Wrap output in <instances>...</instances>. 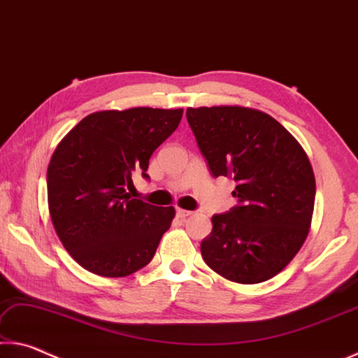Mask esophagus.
I'll list each match as a JSON object with an SVG mask.
<instances>
[{
	"instance_id": "1",
	"label": "esophagus",
	"mask_w": 358,
	"mask_h": 358,
	"mask_svg": "<svg viewBox=\"0 0 358 358\" xmlns=\"http://www.w3.org/2000/svg\"><path fill=\"white\" fill-rule=\"evenodd\" d=\"M192 214H193L192 210H185V209H180V208L176 209V215H178L179 219H185V217H189V215H192Z\"/></svg>"
}]
</instances>
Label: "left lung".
I'll return each mask as SVG.
<instances>
[{"mask_svg":"<svg viewBox=\"0 0 358 358\" xmlns=\"http://www.w3.org/2000/svg\"><path fill=\"white\" fill-rule=\"evenodd\" d=\"M187 122L210 174L236 184V206L210 219L203 260L233 282L271 279L296 255L311 227L315 179L306 152L262 110L189 108Z\"/></svg>","mask_w":358,"mask_h":358,"instance_id":"8db88e82","label":"left lung"}]
</instances>
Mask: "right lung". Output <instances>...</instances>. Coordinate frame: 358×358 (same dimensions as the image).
Instances as JSON below:
<instances>
[{"label":"right lung","instance_id":"obj_1","mask_svg":"<svg viewBox=\"0 0 358 358\" xmlns=\"http://www.w3.org/2000/svg\"><path fill=\"white\" fill-rule=\"evenodd\" d=\"M182 109L133 108L87 115L58 144L47 168L52 224L87 271L124 278L154 259L174 208L131 198V176L171 136Z\"/></svg>","mask_w":358,"mask_h":358}]
</instances>
